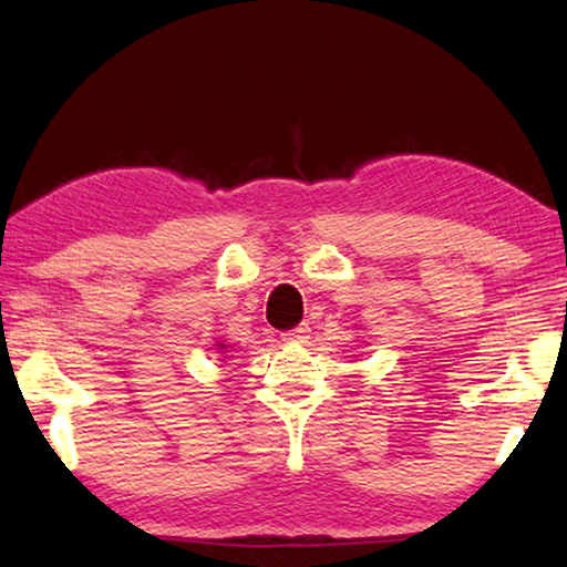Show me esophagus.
<instances>
[{"mask_svg":"<svg viewBox=\"0 0 567 567\" xmlns=\"http://www.w3.org/2000/svg\"><path fill=\"white\" fill-rule=\"evenodd\" d=\"M307 338H310V324H307V322H300V324H297V328L285 332V340L287 342H305Z\"/></svg>","mask_w":567,"mask_h":567,"instance_id":"34e87169","label":"esophagus"}]
</instances>
